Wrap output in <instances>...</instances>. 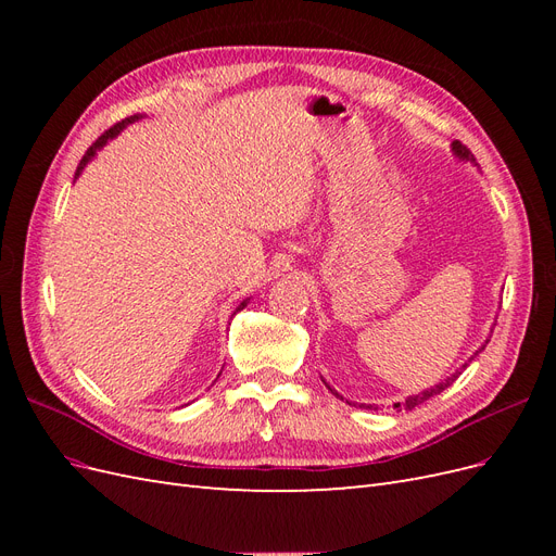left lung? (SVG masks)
<instances>
[{
    "label": "left lung",
    "instance_id": "8db88e82",
    "mask_svg": "<svg viewBox=\"0 0 556 556\" xmlns=\"http://www.w3.org/2000/svg\"><path fill=\"white\" fill-rule=\"evenodd\" d=\"M452 155L457 157L459 162H470V164H476V157L470 155V150H468L466 146H462L459 141H452ZM484 343H490V341H484ZM482 350H484V345H482V348H478V350L473 352V355H470V359H473V357L478 355V352H482ZM470 359H468V362H470ZM468 362H466V364H462V368H457V371H454L452 376H447L445 380H441L439 384L427 387V390H422L419 394H410V396H406V401L394 403V408H399V410H401V408H403V410H413L415 406H419V403H425L427 399H431V396H435V394H441V392L445 390V387H450L454 380H457V378L462 376V371H464V368L468 366ZM325 384H327V382H325ZM327 387H329V384H327ZM329 390H331L336 396H341L339 392L333 390V387H329ZM341 399H343V396H341ZM362 406H364V408H374V406H366V403H362ZM376 410H378V408H376Z\"/></svg>",
    "mask_w": 556,
    "mask_h": 556
}]
</instances>
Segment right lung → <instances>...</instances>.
I'll use <instances>...</instances> for the list:
<instances>
[{"label":"right lung","instance_id":"add662e5","mask_svg":"<svg viewBox=\"0 0 556 556\" xmlns=\"http://www.w3.org/2000/svg\"><path fill=\"white\" fill-rule=\"evenodd\" d=\"M141 117H143L141 113H137V115H129V117H125V121H123V123H117V125H113V127H111L109 131H104V134H102V137H99V139H97V141H94V143H92V146L88 148V153H86V155H83L80 164L76 166V176H74V180H76V178H78V176L83 174V169H86V166H88V164H90V162H92V160L97 157V150H102V148H104V146H106V143H109L111 139H115V137H117V134H121V131H123V129H125L127 125H131V123H137V121H141ZM248 301H250V299H243V301H241V304H239V308H237V311H243V308L248 306ZM237 311H233V315H237Z\"/></svg>","mask_w":556,"mask_h":556}]
</instances>
